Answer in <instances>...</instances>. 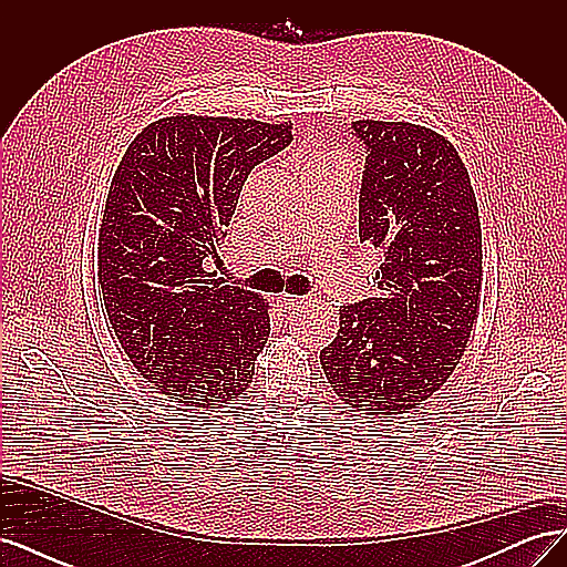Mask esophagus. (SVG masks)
I'll use <instances>...</instances> for the list:
<instances>
[{
  "mask_svg": "<svg viewBox=\"0 0 567 567\" xmlns=\"http://www.w3.org/2000/svg\"><path fill=\"white\" fill-rule=\"evenodd\" d=\"M277 302H279V307H284V310H305V307L315 300L298 298V296H281Z\"/></svg>",
  "mask_w": 567,
  "mask_h": 567,
  "instance_id": "1",
  "label": "esophagus"
}]
</instances>
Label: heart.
Here are the masks:
<instances>
[{
	"instance_id": "heart-1",
	"label": "heart",
	"mask_w": 567,
	"mask_h": 567,
	"mask_svg": "<svg viewBox=\"0 0 567 567\" xmlns=\"http://www.w3.org/2000/svg\"><path fill=\"white\" fill-rule=\"evenodd\" d=\"M338 165H346V161H342L338 153L319 151V153H312L310 161H307V173H315V169H326V167H338Z\"/></svg>"
}]
</instances>
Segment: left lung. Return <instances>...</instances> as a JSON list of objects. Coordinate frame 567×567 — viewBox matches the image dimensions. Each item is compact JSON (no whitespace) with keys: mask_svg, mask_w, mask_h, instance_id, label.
I'll return each instance as SVG.
<instances>
[{"mask_svg":"<svg viewBox=\"0 0 567 567\" xmlns=\"http://www.w3.org/2000/svg\"><path fill=\"white\" fill-rule=\"evenodd\" d=\"M352 130L367 148L359 241L383 257L379 293L340 307L319 362L342 404L390 419L433 398L468 348L483 229L468 169L442 134L383 120Z\"/></svg>","mask_w":567,"mask_h":567,"instance_id":"1","label":"left lung"}]
</instances>
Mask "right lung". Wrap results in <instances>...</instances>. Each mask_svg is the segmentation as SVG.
Returning <instances> with one entry per match:
<instances>
[{"label":"right lung","instance_id":"add662e5","mask_svg":"<svg viewBox=\"0 0 567 567\" xmlns=\"http://www.w3.org/2000/svg\"><path fill=\"white\" fill-rule=\"evenodd\" d=\"M293 125L177 113L142 130L120 161L99 229V284L134 369L184 406L219 409L248 392L269 338V305L219 286L238 196Z\"/></svg>","mask_w":567,"mask_h":567}]
</instances>
